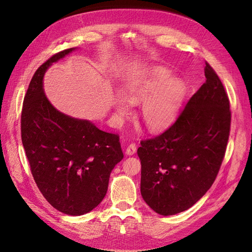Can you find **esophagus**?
Returning <instances> with one entry per match:
<instances>
[{
    "label": "esophagus",
    "instance_id": "obj_1",
    "mask_svg": "<svg viewBox=\"0 0 252 252\" xmlns=\"http://www.w3.org/2000/svg\"><path fill=\"white\" fill-rule=\"evenodd\" d=\"M135 153H136L135 144H130V145L127 146L126 149V154L127 155V156H132V155H134Z\"/></svg>",
    "mask_w": 252,
    "mask_h": 252
}]
</instances>
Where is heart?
<instances>
[{"instance_id": "obj_1", "label": "heart", "mask_w": 252, "mask_h": 252, "mask_svg": "<svg viewBox=\"0 0 252 252\" xmlns=\"http://www.w3.org/2000/svg\"><path fill=\"white\" fill-rule=\"evenodd\" d=\"M123 95H117L115 110L119 117L126 116L131 104L142 103L140 117L152 132H161L173 125L181 112L189 88L169 69L157 66L148 69L140 76L130 80Z\"/></svg>"}]
</instances>
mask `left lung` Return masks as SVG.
Segmentation results:
<instances>
[{
	"label": "left lung",
	"instance_id": "8db88e82",
	"mask_svg": "<svg viewBox=\"0 0 252 252\" xmlns=\"http://www.w3.org/2000/svg\"><path fill=\"white\" fill-rule=\"evenodd\" d=\"M206 82L174 125L142 141L141 194L155 212L173 216L200 199L215 182L231 127L229 101L218 74L206 63Z\"/></svg>",
	"mask_w": 252,
	"mask_h": 252
}]
</instances>
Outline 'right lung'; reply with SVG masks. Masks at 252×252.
<instances>
[{"label":"right lung","instance_id":"obj_1","mask_svg":"<svg viewBox=\"0 0 252 252\" xmlns=\"http://www.w3.org/2000/svg\"><path fill=\"white\" fill-rule=\"evenodd\" d=\"M74 50L53 55L32 77L21 111V141L45 199L65 215L82 216L104 199L123 153L119 136L99 130L92 121L65 115L46 97L47 69Z\"/></svg>","mask_w":252,"mask_h":252}]
</instances>
